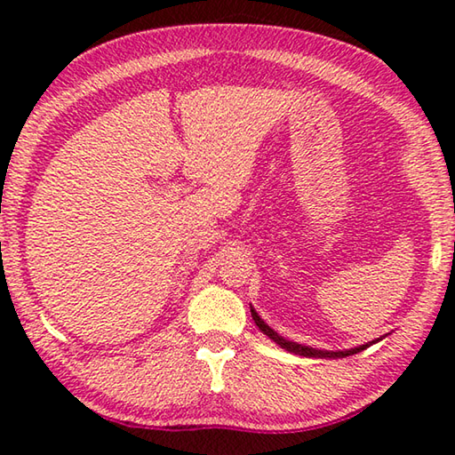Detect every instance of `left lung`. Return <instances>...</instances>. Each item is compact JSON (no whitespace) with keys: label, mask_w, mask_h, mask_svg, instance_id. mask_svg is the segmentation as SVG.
<instances>
[{"label":"left lung","mask_w":455,"mask_h":455,"mask_svg":"<svg viewBox=\"0 0 455 455\" xmlns=\"http://www.w3.org/2000/svg\"><path fill=\"white\" fill-rule=\"evenodd\" d=\"M251 315H252V319H255V323H257V327L260 329V333H265L268 339H273V341L279 345L281 349H284V351H289V353H295V355H303V357H317V359H325V357H329V359H339V357H349V355H355V353H359V351H363V349H367V347H371L373 343H377V341H381V339L385 337H379V339H373V341H369V343H365V345H359V347H351V349H343V351H327V349H315V347H309V345H303V343H297V341H291V339H284L283 335H279L276 333V331L273 329V327H268L267 323L260 319V315L252 309V305H251Z\"/></svg>","instance_id":"1"}]
</instances>
